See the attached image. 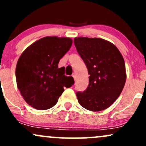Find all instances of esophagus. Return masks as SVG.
I'll return each mask as SVG.
<instances>
[{"label": "esophagus", "mask_w": 146, "mask_h": 146, "mask_svg": "<svg viewBox=\"0 0 146 146\" xmlns=\"http://www.w3.org/2000/svg\"><path fill=\"white\" fill-rule=\"evenodd\" d=\"M72 76H73V78H74L75 80V73H73V75H72Z\"/></svg>", "instance_id": "obj_1"}]
</instances>
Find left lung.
Instances as JSON below:
<instances>
[{"instance_id": "8db88e82", "label": "left lung", "mask_w": 146, "mask_h": 146, "mask_svg": "<svg viewBox=\"0 0 146 146\" xmlns=\"http://www.w3.org/2000/svg\"><path fill=\"white\" fill-rule=\"evenodd\" d=\"M74 44L88 69L89 84L76 96L80 104L90 111H100L111 106L121 94L126 80L124 60L110 42L79 37Z\"/></svg>"}]
</instances>
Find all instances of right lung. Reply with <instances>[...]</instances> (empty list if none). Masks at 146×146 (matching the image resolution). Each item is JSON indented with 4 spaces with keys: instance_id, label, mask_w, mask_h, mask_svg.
Instances as JSON below:
<instances>
[{
    "instance_id": "obj_1",
    "label": "right lung",
    "mask_w": 146,
    "mask_h": 146,
    "mask_svg": "<svg viewBox=\"0 0 146 146\" xmlns=\"http://www.w3.org/2000/svg\"><path fill=\"white\" fill-rule=\"evenodd\" d=\"M69 38L44 37L35 42L22 53L16 68L18 88L25 101L38 110H46L56 104L64 92L74 84L66 76L60 60L71 48Z\"/></svg>"
}]
</instances>
